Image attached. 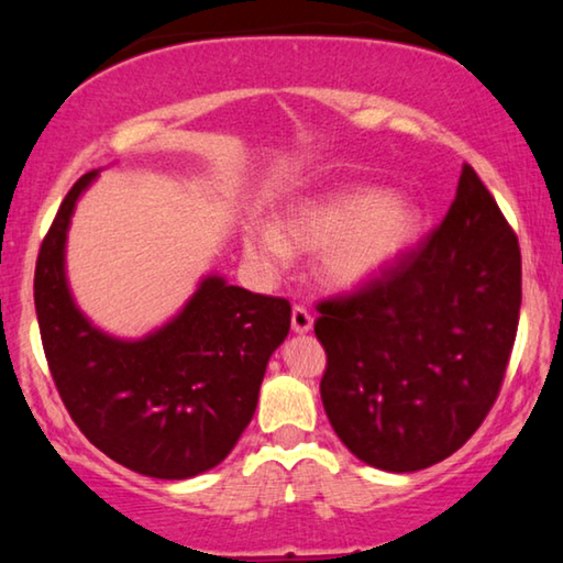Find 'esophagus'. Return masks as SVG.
<instances>
[{"label":"esophagus","instance_id":"obj_1","mask_svg":"<svg viewBox=\"0 0 563 563\" xmlns=\"http://www.w3.org/2000/svg\"><path fill=\"white\" fill-rule=\"evenodd\" d=\"M290 325L295 332H308L312 328V316L308 308H302V305H295L292 308V318H290Z\"/></svg>","mask_w":563,"mask_h":563}]
</instances>
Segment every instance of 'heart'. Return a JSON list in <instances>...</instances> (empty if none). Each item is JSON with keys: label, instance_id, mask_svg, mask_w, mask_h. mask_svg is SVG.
<instances>
[{"label": "heart", "instance_id": "b5f03b06", "mask_svg": "<svg viewBox=\"0 0 563 563\" xmlns=\"http://www.w3.org/2000/svg\"><path fill=\"white\" fill-rule=\"evenodd\" d=\"M419 231V208L405 196L355 188L290 208L278 231L255 225L245 251L263 268H278L290 253H320V278L352 288L402 255Z\"/></svg>", "mask_w": 563, "mask_h": 563}]
</instances>
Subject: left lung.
<instances>
[{
	"label": "left lung",
	"instance_id": "left-lung-1",
	"mask_svg": "<svg viewBox=\"0 0 563 563\" xmlns=\"http://www.w3.org/2000/svg\"><path fill=\"white\" fill-rule=\"evenodd\" d=\"M519 308V238L464 166L444 221L415 251L318 302L320 397L342 444L385 472L454 454L497 402Z\"/></svg>",
	"mask_w": 563,
	"mask_h": 563
}]
</instances>
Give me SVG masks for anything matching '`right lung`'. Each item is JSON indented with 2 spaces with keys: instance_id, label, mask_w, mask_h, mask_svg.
Masks as SVG:
<instances>
[{
  "instance_id": "1",
  "label": "right lung",
  "mask_w": 563,
  "mask_h": 563,
  "mask_svg": "<svg viewBox=\"0 0 563 563\" xmlns=\"http://www.w3.org/2000/svg\"><path fill=\"white\" fill-rule=\"evenodd\" d=\"M84 174L54 216L34 271V305L54 385L84 437L113 462L156 479H188L221 464L258 405L290 302L206 278L178 318L123 342L76 310L64 243Z\"/></svg>"
}]
</instances>
